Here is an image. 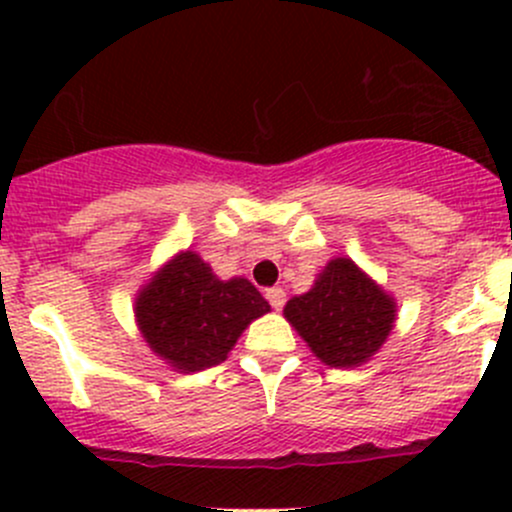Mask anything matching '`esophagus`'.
I'll use <instances>...</instances> for the list:
<instances>
[{
    "instance_id": "obj_1",
    "label": "esophagus",
    "mask_w": 512,
    "mask_h": 512,
    "mask_svg": "<svg viewBox=\"0 0 512 512\" xmlns=\"http://www.w3.org/2000/svg\"><path fill=\"white\" fill-rule=\"evenodd\" d=\"M265 297H267V302L272 304V309H282V307H285L287 294H285V289H282V287H270L265 292Z\"/></svg>"
}]
</instances>
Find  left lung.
<instances>
[{"mask_svg": "<svg viewBox=\"0 0 512 512\" xmlns=\"http://www.w3.org/2000/svg\"><path fill=\"white\" fill-rule=\"evenodd\" d=\"M285 317L324 364L352 369L386 342L396 302L349 257H334L309 292L289 299Z\"/></svg>", "mask_w": 512, "mask_h": 512, "instance_id": "8db88e82", "label": "left lung"}]
</instances>
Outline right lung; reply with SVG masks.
<instances>
[{"instance_id":"add662e5","label":"right lung","mask_w":512,"mask_h":512,"mask_svg":"<svg viewBox=\"0 0 512 512\" xmlns=\"http://www.w3.org/2000/svg\"><path fill=\"white\" fill-rule=\"evenodd\" d=\"M267 312L270 304L252 282L218 280L190 250L160 267L136 299L148 347L183 374L225 361L247 324Z\"/></svg>"}]
</instances>
